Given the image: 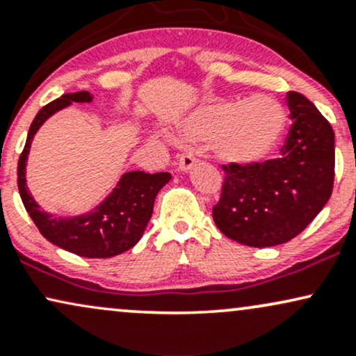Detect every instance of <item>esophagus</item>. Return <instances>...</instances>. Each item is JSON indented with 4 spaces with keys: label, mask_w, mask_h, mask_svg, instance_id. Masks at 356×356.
<instances>
[{
    "label": "esophagus",
    "mask_w": 356,
    "mask_h": 356,
    "mask_svg": "<svg viewBox=\"0 0 356 356\" xmlns=\"http://www.w3.org/2000/svg\"><path fill=\"white\" fill-rule=\"evenodd\" d=\"M195 162H197V159H195L194 155L184 154V155H181V159H179L177 169L181 170V172H189L192 167L195 165Z\"/></svg>",
    "instance_id": "1"
}]
</instances>
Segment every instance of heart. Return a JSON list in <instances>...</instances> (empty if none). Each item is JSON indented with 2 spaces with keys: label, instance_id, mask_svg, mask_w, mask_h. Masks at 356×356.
Segmentation results:
<instances>
[{
  "label": "heart",
  "instance_id": "b5f03b06",
  "mask_svg": "<svg viewBox=\"0 0 356 356\" xmlns=\"http://www.w3.org/2000/svg\"><path fill=\"white\" fill-rule=\"evenodd\" d=\"M286 129V112L268 95L224 99L195 108L181 124V137L209 144L220 161L236 165L263 162L275 152Z\"/></svg>",
  "mask_w": 356,
  "mask_h": 356
}]
</instances>
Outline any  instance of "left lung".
Returning a JSON list of instances; mask_svg holds the SVG:
<instances>
[{
	"mask_svg": "<svg viewBox=\"0 0 356 356\" xmlns=\"http://www.w3.org/2000/svg\"><path fill=\"white\" fill-rule=\"evenodd\" d=\"M293 125L281 157L222 165L224 184L212 218L224 236L251 248L296 238L328 202L334 179V134L298 92L286 95Z\"/></svg>",
	"mask_w": 356,
	"mask_h": 356,
	"instance_id": "1",
	"label": "left lung"
}]
</instances>
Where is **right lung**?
I'll list each match as a JSON object with an SVG mask.
<instances>
[{"label":"right lung","mask_w":356,"mask_h":356,"mask_svg":"<svg viewBox=\"0 0 356 356\" xmlns=\"http://www.w3.org/2000/svg\"><path fill=\"white\" fill-rule=\"evenodd\" d=\"M92 100L93 97L88 92L65 93L36 113L18 161V189L24 209L43 238L51 244L81 257H112L129 251L140 241L152 216L155 197L172 175L169 172L145 174L142 170L125 172L105 201L87 214L73 218H56L42 211L26 187L28 154L40 127L53 113L67 108L73 102L90 104Z\"/></svg>","instance_id":"obj_1"}]
</instances>
